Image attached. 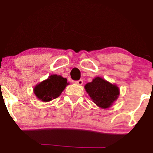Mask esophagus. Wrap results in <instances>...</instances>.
Here are the masks:
<instances>
[{
  "mask_svg": "<svg viewBox=\"0 0 153 153\" xmlns=\"http://www.w3.org/2000/svg\"><path fill=\"white\" fill-rule=\"evenodd\" d=\"M75 83L78 84V85H82V84L83 83V80H82V79H80V80H76V81H75Z\"/></svg>",
  "mask_w": 153,
  "mask_h": 153,
  "instance_id": "obj_1",
  "label": "esophagus"
}]
</instances>
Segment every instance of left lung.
<instances>
[{"instance_id":"left-lung-1","label":"left lung","mask_w":153,"mask_h":153,"mask_svg":"<svg viewBox=\"0 0 153 153\" xmlns=\"http://www.w3.org/2000/svg\"><path fill=\"white\" fill-rule=\"evenodd\" d=\"M85 91L97 106L103 108L111 106L119 95V88L97 77L85 86Z\"/></svg>"}]
</instances>
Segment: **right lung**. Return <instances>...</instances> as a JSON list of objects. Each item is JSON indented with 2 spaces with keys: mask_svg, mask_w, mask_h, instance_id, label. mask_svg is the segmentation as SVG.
Returning a JSON list of instances; mask_svg holds the SVG:
<instances>
[{
  "mask_svg": "<svg viewBox=\"0 0 153 153\" xmlns=\"http://www.w3.org/2000/svg\"><path fill=\"white\" fill-rule=\"evenodd\" d=\"M66 78L60 75H52L34 88V94L42 101H50L57 99L68 85Z\"/></svg>",
  "mask_w": 153,
  "mask_h": 153,
  "instance_id": "right-lung-1",
  "label": "right lung"
}]
</instances>
